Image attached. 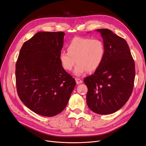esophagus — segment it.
<instances>
[{"mask_svg": "<svg viewBox=\"0 0 146 146\" xmlns=\"http://www.w3.org/2000/svg\"><path fill=\"white\" fill-rule=\"evenodd\" d=\"M76 83L77 84V85L83 83V81L81 80V79L78 78H76Z\"/></svg>", "mask_w": 146, "mask_h": 146, "instance_id": "1", "label": "esophagus"}]
</instances>
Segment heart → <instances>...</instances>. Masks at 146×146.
Masks as SVG:
<instances>
[{
  "instance_id": "heart-1",
  "label": "heart",
  "mask_w": 146,
  "mask_h": 146,
  "mask_svg": "<svg viewBox=\"0 0 146 146\" xmlns=\"http://www.w3.org/2000/svg\"><path fill=\"white\" fill-rule=\"evenodd\" d=\"M67 50L60 54V62L66 70H70L77 61L74 72L77 76L98 69L105 55L104 42L99 38L76 37L68 44Z\"/></svg>"
}]
</instances>
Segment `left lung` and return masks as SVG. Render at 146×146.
<instances>
[{
  "mask_svg": "<svg viewBox=\"0 0 146 146\" xmlns=\"http://www.w3.org/2000/svg\"><path fill=\"white\" fill-rule=\"evenodd\" d=\"M103 38L105 55L95 72L84 79L88 87L86 102L99 114H110L124 105L132 93L135 62L124 39L107 29L97 30Z\"/></svg>",
  "mask_w": 146,
  "mask_h": 146,
  "instance_id": "1",
  "label": "left lung"
}]
</instances>
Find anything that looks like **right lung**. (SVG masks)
Here are the masks:
<instances>
[{
	"mask_svg": "<svg viewBox=\"0 0 146 146\" xmlns=\"http://www.w3.org/2000/svg\"><path fill=\"white\" fill-rule=\"evenodd\" d=\"M64 33L39 32L22 46L16 64L17 94L34 113L51 117L67 105L76 80L61 66Z\"/></svg>",
	"mask_w": 146,
	"mask_h": 146,
	"instance_id": "add662e5",
	"label": "right lung"
}]
</instances>
